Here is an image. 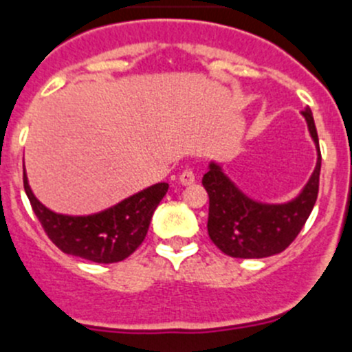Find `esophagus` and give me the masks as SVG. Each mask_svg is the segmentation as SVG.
Listing matches in <instances>:
<instances>
[{
  "label": "esophagus",
  "instance_id": "esophagus-1",
  "mask_svg": "<svg viewBox=\"0 0 352 352\" xmlns=\"http://www.w3.org/2000/svg\"><path fill=\"white\" fill-rule=\"evenodd\" d=\"M179 180L182 186H190V184H194V180H196V173L192 172L190 166H186V168L182 170V173H180Z\"/></svg>",
  "mask_w": 352,
  "mask_h": 352
}]
</instances>
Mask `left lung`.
<instances>
[{"instance_id":"left-lung-1","label":"left lung","mask_w":352,"mask_h":352,"mask_svg":"<svg viewBox=\"0 0 352 352\" xmlns=\"http://www.w3.org/2000/svg\"><path fill=\"white\" fill-rule=\"evenodd\" d=\"M302 117L318 149V162L311 179L296 199L284 204L256 203L244 196L214 163L204 173L203 186L210 197L208 234L225 254L244 259L277 254L287 249L305 227L318 197L322 153L311 110L306 108Z\"/></svg>"}]
</instances>
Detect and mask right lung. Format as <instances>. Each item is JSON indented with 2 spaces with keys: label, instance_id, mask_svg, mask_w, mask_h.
<instances>
[{
  "label": "right lung",
  "instance_id": "right-lung-1",
  "mask_svg": "<svg viewBox=\"0 0 352 352\" xmlns=\"http://www.w3.org/2000/svg\"><path fill=\"white\" fill-rule=\"evenodd\" d=\"M23 189L44 232L60 251L94 263H117L129 258L144 241L149 221L168 184L160 182L117 206L89 217H67L47 210L36 199L23 173Z\"/></svg>",
  "mask_w": 352,
  "mask_h": 352
}]
</instances>
